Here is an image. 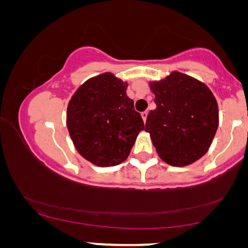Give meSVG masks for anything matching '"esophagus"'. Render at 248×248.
I'll return each instance as SVG.
<instances>
[{"label":"esophagus","instance_id":"1","mask_svg":"<svg viewBox=\"0 0 248 248\" xmlns=\"http://www.w3.org/2000/svg\"><path fill=\"white\" fill-rule=\"evenodd\" d=\"M147 116H148L147 111H144V112H141V118H142V120H144V123H146V120H147Z\"/></svg>","mask_w":248,"mask_h":248}]
</instances>
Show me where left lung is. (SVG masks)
<instances>
[{
  "label": "left lung",
  "mask_w": 248,
  "mask_h": 248,
  "mask_svg": "<svg viewBox=\"0 0 248 248\" xmlns=\"http://www.w3.org/2000/svg\"><path fill=\"white\" fill-rule=\"evenodd\" d=\"M156 109L146 120L153 145L164 162L186 166L208 152L219 124L217 100L204 83L180 72L149 82Z\"/></svg>",
  "instance_id": "left-lung-1"
}]
</instances>
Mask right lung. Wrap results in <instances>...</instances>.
Segmentation results:
<instances>
[{
  "label": "right lung",
  "instance_id": "obj_1",
  "mask_svg": "<svg viewBox=\"0 0 248 248\" xmlns=\"http://www.w3.org/2000/svg\"><path fill=\"white\" fill-rule=\"evenodd\" d=\"M128 83L103 73L83 83L69 100L66 124L75 148L97 166H114L130 154L145 125L128 97Z\"/></svg>",
  "mask_w": 248,
  "mask_h": 248
}]
</instances>
